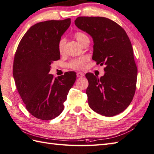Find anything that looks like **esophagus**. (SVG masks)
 <instances>
[{"instance_id":"obj_1","label":"esophagus","mask_w":154,"mask_h":154,"mask_svg":"<svg viewBox=\"0 0 154 154\" xmlns=\"http://www.w3.org/2000/svg\"><path fill=\"white\" fill-rule=\"evenodd\" d=\"M84 76V74L83 73H81V72H77V77H83Z\"/></svg>"}]
</instances>
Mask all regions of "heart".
Returning a JSON list of instances; mask_svg holds the SVG:
<instances>
[{
  "mask_svg": "<svg viewBox=\"0 0 154 154\" xmlns=\"http://www.w3.org/2000/svg\"><path fill=\"white\" fill-rule=\"evenodd\" d=\"M73 36L75 38V40L78 42V43L81 45H83L85 42L89 40L87 35L81 32H77L76 33H75ZM65 43H66V40H65V38H61V40L59 41L58 50L61 55H63L65 52ZM87 61V58L86 57L75 58L69 62V67L73 69L74 70H83L86 67Z\"/></svg>",
  "mask_w": 154,
  "mask_h": 154,
  "instance_id": "obj_1",
  "label": "heart"
}]
</instances>
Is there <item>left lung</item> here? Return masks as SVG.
<instances>
[{
	"label": "left lung",
	"mask_w": 154,
	"mask_h": 154,
	"mask_svg": "<svg viewBox=\"0 0 154 154\" xmlns=\"http://www.w3.org/2000/svg\"><path fill=\"white\" fill-rule=\"evenodd\" d=\"M75 24L92 36L93 60L104 65L100 78L87 73L88 103L94 112L112 116L125 110L134 96L138 69L131 42L125 30L111 20L100 16H80Z\"/></svg>",
	"instance_id": "left-lung-1"
}]
</instances>
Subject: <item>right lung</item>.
I'll use <instances>...</instances> for the list:
<instances>
[{
  "label": "right lung",
  "instance_id": "obj_1",
  "mask_svg": "<svg viewBox=\"0 0 154 154\" xmlns=\"http://www.w3.org/2000/svg\"><path fill=\"white\" fill-rule=\"evenodd\" d=\"M70 24V18L37 23L26 32L16 51V86L26 109L38 119L50 120L60 115L76 80L74 71L57 78L49 74L51 63L60 59L59 41Z\"/></svg>",
  "mask_w": 154,
  "mask_h": 154
}]
</instances>
